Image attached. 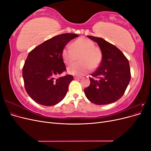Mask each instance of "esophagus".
Wrapping results in <instances>:
<instances>
[{
  "mask_svg": "<svg viewBox=\"0 0 151 151\" xmlns=\"http://www.w3.org/2000/svg\"><path fill=\"white\" fill-rule=\"evenodd\" d=\"M82 79L81 77H74V79H77V80H79Z\"/></svg>",
  "mask_w": 151,
  "mask_h": 151,
  "instance_id": "1",
  "label": "esophagus"
}]
</instances>
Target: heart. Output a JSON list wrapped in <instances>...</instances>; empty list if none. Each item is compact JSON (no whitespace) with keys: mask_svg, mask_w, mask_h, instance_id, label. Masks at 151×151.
<instances>
[{"mask_svg":"<svg viewBox=\"0 0 151 151\" xmlns=\"http://www.w3.org/2000/svg\"><path fill=\"white\" fill-rule=\"evenodd\" d=\"M78 56L79 62L67 68L70 74L80 76L88 74L91 68L95 69L99 67L103 58L101 50L95 47L93 41L86 38L76 40L62 50V57L66 65L74 62Z\"/></svg>","mask_w":151,"mask_h":151,"instance_id":"heart-1","label":"heart"}]
</instances>
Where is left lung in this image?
Wrapping results in <instances>:
<instances>
[{
  "label": "left lung",
  "mask_w": 151,
  "mask_h": 151,
  "mask_svg": "<svg viewBox=\"0 0 151 151\" xmlns=\"http://www.w3.org/2000/svg\"><path fill=\"white\" fill-rule=\"evenodd\" d=\"M88 37L98 43L103 58L97 70L91 74L93 77H90L89 86L84 90L86 96L96 104L115 102L122 98L130 83L129 60L115 45L101 38L92 36Z\"/></svg>",
  "instance_id": "1"
}]
</instances>
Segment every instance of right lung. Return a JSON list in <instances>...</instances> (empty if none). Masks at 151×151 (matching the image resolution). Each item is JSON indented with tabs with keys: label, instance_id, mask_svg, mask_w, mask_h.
I'll return each mask as SVG.
<instances>
[{
	"label": "right lung",
	"instance_id": "add662e5",
	"mask_svg": "<svg viewBox=\"0 0 151 151\" xmlns=\"http://www.w3.org/2000/svg\"><path fill=\"white\" fill-rule=\"evenodd\" d=\"M77 34H61L45 41L29 53L22 68L25 89L32 99L43 106H53L65 98L74 79L71 75L55 79L65 71L63 48Z\"/></svg>",
	"mask_w": 151,
	"mask_h": 151
}]
</instances>
